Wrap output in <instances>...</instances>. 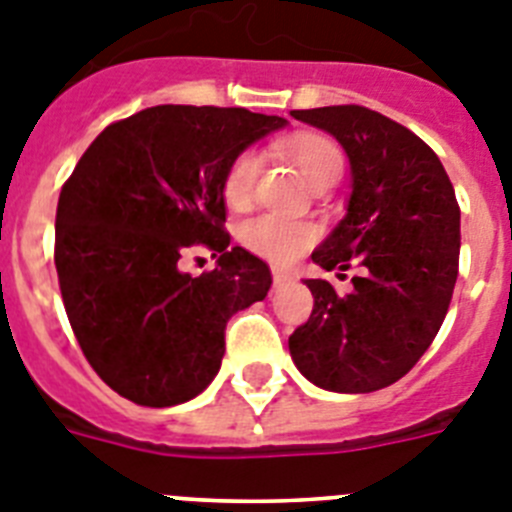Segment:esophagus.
Here are the masks:
<instances>
[{
  "label": "esophagus",
  "instance_id": "1",
  "mask_svg": "<svg viewBox=\"0 0 512 512\" xmlns=\"http://www.w3.org/2000/svg\"><path fill=\"white\" fill-rule=\"evenodd\" d=\"M296 281V275L286 273V270H273V283L275 286H286V283Z\"/></svg>",
  "mask_w": 512,
  "mask_h": 512
}]
</instances>
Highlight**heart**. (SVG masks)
I'll return each mask as SVG.
<instances>
[{"instance_id": "b5f03b06", "label": "heart", "mask_w": 512, "mask_h": 512, "mask_svg": "<svg viewBox=\"0 0 512 512\" xmlns=\"http://www.w3.org/2000/svg\"><path fill=\"white\" fill-rule=\"evenodd\" d=\"M286 151L311 188H319L324 182H337V177H340V149L330 139L319 136V133H301V136L288 141ZM257 172H260V159L252 151H244L231 162L224 177V188H221L226 206L234 208V211H242V208L250 206ZM239 239L255 255L283 265V262H293L309 250L311 242L317 239V229L306 224V221L265 213V216H257V219L242 224Z\"/></svg>"}]
</instances>
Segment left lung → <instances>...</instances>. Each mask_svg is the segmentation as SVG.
I'll use <instances>...</instances> for the list:
<instances>
[{"instance_id":"left-lung-1","label":"left lung","mask_w":512,"mask_h":512,"mask_svg":"<svg viewBox=\"0 0 512 512\" xmlns=\"http://www.w3.org/2000/svg\"><path fill=\"white\" fill-rule=\"evenodd\" d=\"M335 136L350 162V198L330 237L311 252L324 270L358 268L353 288L304 281L309 322L288 337L301 376L337 394L394 384L430 348L459 275L456 193L420 136L361 105L291 110Z\"/></svg>"}]
</instances>
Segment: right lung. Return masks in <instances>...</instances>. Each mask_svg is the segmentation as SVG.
Here are the masks:
<instances>
[{"label":"right lung","instance_id":"1","mask_svg":"<svg viewBox=\"0 0 512 512\" xmlns=\"http://www.w3.org/2000/svg\"><path fill=\"white\" fill-rule=\"evenodd\" d=\"M286 118L244 108L157 105L108 126L84 151L56 208V273L66 317L105 384L141 407L208 389L237 311L268 296L260 257L231 247L224 177ZM206 243L211 274L179 268Z\"/></svg>","mask_w":512,"mask_h":512}]
</instances>
